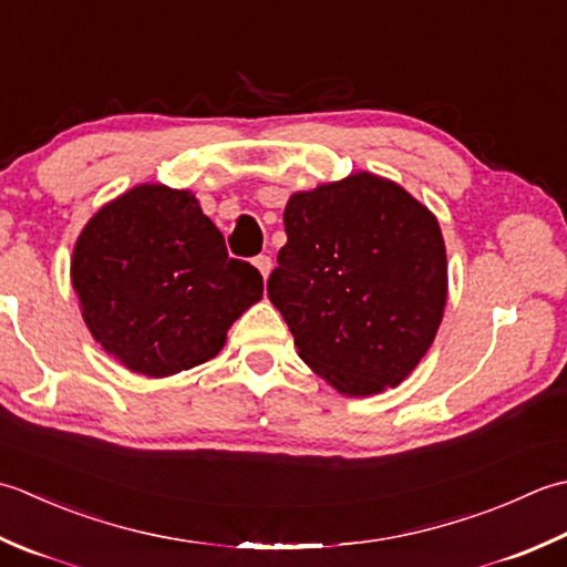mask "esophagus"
Segmentation results:
<instances>
[{"instance_id":"esophagus-1","label":"esophagus","mask_w":567,"mask_h":567,"mask_svg":"<svg viewBox=\"0 0 567 567\" xmlns=\"http://www.w3.org/2000/svg\"><path fill=\"white\" fill-rule=\"evenodd\" d=\"M254 267H257L264 279H267V276L271 274V257H267V254H259V257L254 259Z\"/></svg>"}]
</instances>
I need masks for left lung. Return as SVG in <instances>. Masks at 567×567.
<instances>
[{"label": "left lung", "mask_w": 567, "mask_h": 567, "mask_svg": "<svg viewBox=\"0 0 567 567\" xmlns=\"http://www.w3.org/2000/svg\"><path fill=\"white\" fill-rule=\"evenodd\" d=\"M284 227L267 291L300 360L344 396L399 386L445 313L437 217L399 183L360 171L293 193Z\"/></svg>", "instance_id": "8db88e82"}]
</instances>
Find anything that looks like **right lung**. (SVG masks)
<instances>
[{"mask_svg": "<svg viewBox=\"0 0 567 567\" xmlns=\"http://www.w3.org/2000/svg\"><path fill=\"white\" fill-rule=\"evenodd\" d=\"M71 284L102 350L152 379L213 360L264 291L251 264L227 257L195 193L164 183H138L87 219Z\"/></svg>", "mask_w": 567, "mask_h": 567, "instance_id": "obj_1", "label": "right lung"}]
</instances>
